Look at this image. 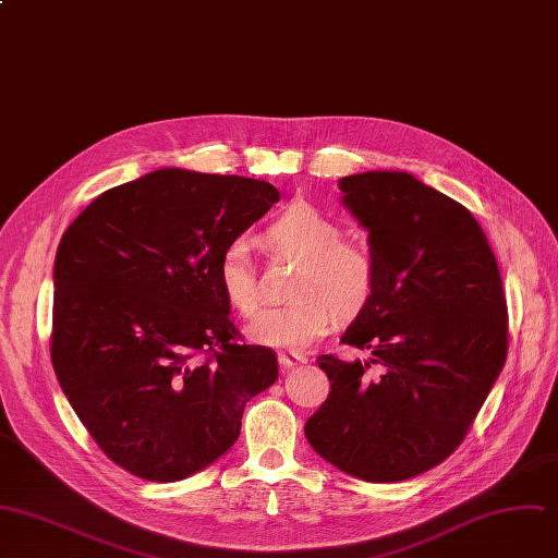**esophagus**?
Masks as SVG:
<instances>
[{"mask_svg": "<svg viewBox=\"0 0 558 558\" xmlns=\"http://www.w3.org/2000/svg\"><path fill=\"white\" fill-rule=\"evenodd\" d=\"M306 355H299V353H279V366L281 371H288V368H294L299 364H306Z\"/></svg>", "mask_w": 558, "mask_h": 558, "instance_id": "1", "label": "esophagus"}]
</instances>
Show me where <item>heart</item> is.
I'll use <instances>...</instances> for the list:
<instances>
[{
  "label": "heart",
  "instance_id": "1",
  "mask_svg": "<svg viewBox=\"0 0 558 558\" xmlns=\"http://www.w3.org/2000/svg\"><path fill=\"white\" fill-rule=\"evenodd\" d=\"M341 236L339 223L311 203L286 207L268 226V243L304 256V268L294 283L296 302L256 315L247 326L252 341L281 351H302L330 330L332 315L349 322L366 308L377 283L375 254L366 243L341 241ZM217 277L239 313L256 311L259 290L245 239L226 245Z\"/></svg>",
  "mask_w": 558,
  "mask_h": 558
}]
</instances>
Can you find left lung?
Masks as SVG:
<instances>
[{
    "label": "left lung",
    "mask_w": 558,
    "mask_h": 558,
    "mask_svg": "<svg viewBox=\"0 0 558 558\" xmlns=\"http://www.w3.org/2000/svg\"><path fill=\"white\" fill-rule=\"evenodd\" d=\"M368 232L377 283L341 341L366 360L319 355L330 379L311 447L349 476L398 483L464 440L507 357L496 256L471 211L407 171L339 179Z\"/></svg>",
    "instance_id": "8db88e82"
}]
</instances>
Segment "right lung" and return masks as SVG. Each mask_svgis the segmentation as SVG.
<instances>
[{"label": "right lung", "mask_w": 558, "mask_h": 558, "mask_svg": "<svg viewBox=\"0 0 558 558\" xmlns=\"http://www.w3.org/2000/svg\"><path fill=\"white\" fill-rule=\"evenodd\" d=\"M277 201L266 181L162 167L100 194L62 234L53 368L130 474L190 478L236 442L245 404L275 384L277 355L236 341L217 266Z\"/></svg>", "instance_id": "right-lung-1"}]
</instances>
